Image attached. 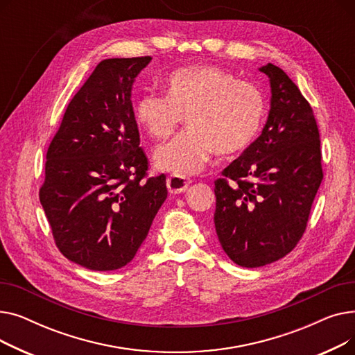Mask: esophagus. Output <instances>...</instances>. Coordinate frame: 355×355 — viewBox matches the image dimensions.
<instances>
[{
	"mask_svg": "<svg viewBox=\"0 0 355 355\" xmlns=\"http://www.w3.org/2000/svg\"><path fill=\"white\" fill-rule=\"evenodd\" d=\"M190 182H191V180L185 175L171 174L166 177V189L171 194H180V193L187 190Z\"/></svg>",
	"mask_w": 355,
	"mask_h": 355,
	"instance_id": "esophagus-1",
	"label": "esophagus"
}]
</instances>
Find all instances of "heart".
Here are the masks:
<instances>
[{"label": "heart", "instance_id": "1", "mask_svg": "<svg viewBox=\"0 0 355 355\" xmlns=\"http://www.w3.org/2000/svg\"><path fill=\"white\" fill-rule=\"evenodd\" d=\"M256 85L211 64L182 67L166 79V95L146 92L135 105L139 126L154 139L170 137L185 116L189 128L155 153V164L175 175L194 174L211 155H234L256 138L265 116Z\"/></svg>", "mask_w": 355, "mask_h": 355}]
</instances>
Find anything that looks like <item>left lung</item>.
Instances as JSON below:
<instances>
[{
  "label": "left lung",
  "mask_w": 355,
  "mask_h": 355,
  "mask_svg": "<svg viewBox=\"0 0 355 355\" xmlns=\"http://www.w3.org/2000/svg\"><path fill=\"white\" fill-rule=\"evenodd\" d=\"M270 110L260 137L214 181V226L239 266H265L291 253L305 233L324 173L313 110L288 74L260 67Z\"/></svg>",
  "instance_id": "obj_1"
}]
</instances>
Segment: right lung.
Listing matches in <instances>:
<instances>
[{"label":"right lung","mask_w":355,"mask_h":355,"mask_svg":"<svg viewBox=\"0 0 355 355\" xmlns=\"http://www.w3.org/2000/svg\"><path fill=\"white\" fill-rule=\"evenodd\" d=\"M151 59L102 60L70 101L47 149L40 202L55 246L90 270L128 265L168 194L164 174L146 178L130 101Z\"/></svg>","instance_id":"add662e5"}]
</instances>
